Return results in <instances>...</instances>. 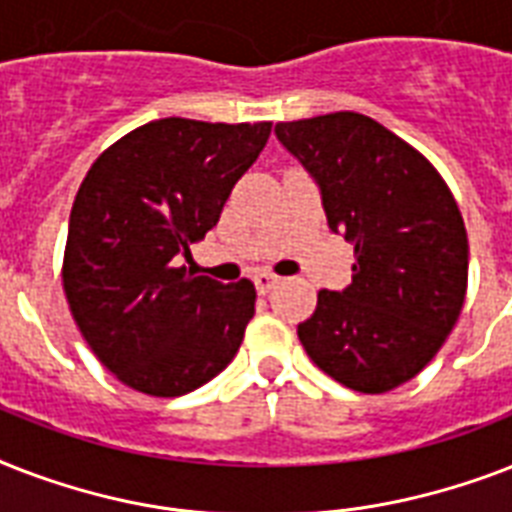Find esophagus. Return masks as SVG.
<instances>
[{
  "instance_id": "1",
  "label": "esophagus",
  "mask_w": 512,
  "mask_h": 512,
  "mask_svg": "<svg viewBox=\"0 0 512 512\" xmlns=\"http://www.w3.org/2000/svg\"><path fill=\"white\" fill-rule=\"evenodd\" d=\"M279 284V276H273V273L263 271V273H257L255 276V289L260 292V295H268L273 287Z\"/></svg>"
}]
</instances>
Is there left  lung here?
<instances>
[{"label": "left lung", "mask_w": 512, "mask_h": 512, "mask_svg": "<svg viewBox=\"0 0 512 512\" xmlns=\"http://www.w3.org/2000/svg\"><path fill=\"white\" fill-rule=\"evenodd\" d=\"M321 188L327 223L353 244V281L321 289L297 327L305 353L358 393H388L433 361L468 292V233L425 156L356 111L276 124Z\"/></svg>", "instance_id": "8db88e82"}]
</instances>
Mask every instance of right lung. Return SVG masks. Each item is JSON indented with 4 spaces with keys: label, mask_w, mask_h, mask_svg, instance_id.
Listing matches in <instances>:
<instances>
[{
    "label": "right lung",
    "mask_w": 512,
    "mask_h": 512,
    "mask_svg": "<svg viewBox=\"0 0 512 512\" xmlns=\"http://www.w3.org/2000/svg\"><path fill=\"white\" fill-rule=\"evenodd\" d=\"M271 122L156 119L95 159L68 220L63 292L116 380L148 396L191 393L231 364L255 284L193 276L180 257L215 228Z\"/></svg>",
    "instance_id": "add662e5"
}]
</instances>
